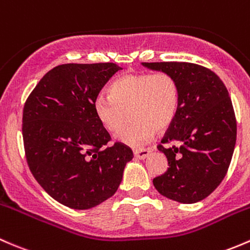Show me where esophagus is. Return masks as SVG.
<instances>
[{
	"instance_id": "34e87169",
	"label": "esophagus",
	"mask_w": 250,
	"mask_h": 250,
	"mask_svg": "<svg viewBox=\"0 0 250 250\" xmlns=\"http://www.w3.org/2000/svg\"><path fill=\"white\" fill-rule=\"evenodd\" d=\"M133 154H135V156L137 159H141V160H143V159H146V156L150 154V149H144V148L136 149V150L133 151Z\"/></svg>"
}]
</instances>
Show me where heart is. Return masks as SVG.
<instances>
[{"instance_id":"heart-1","label":"heart","mask_w":250,"mask_h":250,"mask_svg":"<svg viewBox=\"0 0 250 250\" xmlns=\"http://www.w3.org/2000/svg\"><path fill=\"white\" fill-rule=\"evenodd\" d=\"M179 106V87L168 73L126 74L108 87V97H97L94 109L101 125L117 133L127 120L131 122L118 140L140 146L153 138L156 130L168 127Z\"/></svg>"}]
</instances>
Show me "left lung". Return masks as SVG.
<instances>
[{
    "label": "left lung",
    "mask_w": 250,
    "mask_h": 250,
    "mask_svg": "<svg viewBox=\"0 0 250 250\" xmlns=\"http://www.w3.org/2000/svg\"><path fill=\"white\" fill-rule=\"evenodd\" d=\"M168 73L179 87V106L158 149L168 168L153 179L167 199L195 203L212 194L225 177L237 135L226 86L209 68L191 62H143Z\"/></svg>",
    "instance_id": "obj_1"
}]
</instances>
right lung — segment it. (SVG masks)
<instances>
[{"mask_svg": "<svg viewBox=\"0 0 250 250\" xmlns=\"http://www.w3.org/2000/svg\"><path fill=\"white\" fill-rule=\"evenodd\" d=\"M113 62L65 63L48 72L27 97L22 138L31 173L61 205L89 209L115 194L133 154L109 133L94 104Z\"/></svg>", "mask_w": 250, "mask_h": 250, "instance_id": "add662e5", "label": "right lung"}]
</instances>
